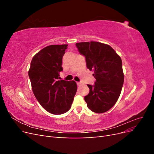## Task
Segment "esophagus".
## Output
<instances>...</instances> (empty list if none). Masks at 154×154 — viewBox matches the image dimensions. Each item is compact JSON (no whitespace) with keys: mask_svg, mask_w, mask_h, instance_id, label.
<instances>
[{"mask_svg":"<svg viewBox=\"0 0 154 154\" xmlns=\"http://www.w3.org/2000/svg\"><path fill=\"white\" fill-rule=\"evenodd\" d=\"M77 85H81V82H76Z\"/></svg>","mask_w":154,"mask_h":154,"instance_id":"obj_1","label":"esophagus"}]
</instances>
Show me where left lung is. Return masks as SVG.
Segmentation results:
<instances>
[{"label":"left lung","mask_w":154,"mask_h":154,"mask_svg":"<svg viewBox=\"0 0 154 154\" xmlns=\"http://www.w3.org/2000/svg\"><path fill=\"white\" fill-rule=\"evenodd\" d=\"M85 58L87 67L94 71V84L87 85L89 93L84 97L87 107L103 113L112 107L120 96L124 82L122 61L110 45L97 42L76 44Z\"/></svg>","instance_id":"left-lung-1"}]
</instances>
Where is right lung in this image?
Masks as SVG:
<instances>
[{
	"label": "right lung",
	"mask_w": 154,
	"mask_h": 154,
	"mask_svg": "<svg viewBox=\"0 0 154 154\" xmlns=\"http://www.w3.org/2000/svg\"><path fill=\"white\" fill-rule=\"evenodd\" d=\"M67 45H51L40 50L32 58L28 72L36 100L45 110L56 115L71 109L77 91L74 81L59 80Z\"/></svg>",
	"instance_id": "add662e5"
}]
</instances>
